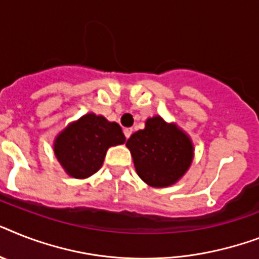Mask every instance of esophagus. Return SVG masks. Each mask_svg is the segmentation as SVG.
<instances>
[{
  "instance_id": "esophagus-1",
  "label": "esophagus",
  "mask_w": 259,
  "mask_h": 259,
  "mask_svg": "<svg viewBox=\"0 0 259 259\" xmlns=\"http://www.w3.org/2000/svg\"><path fill=\"white\" fill-rule=\"evenodd\" d=\"M132 132H133V130L130 129V127H126V129H123V133H125L126 138H129L130 134H132Z\"/></svg>"
}]
</instances>
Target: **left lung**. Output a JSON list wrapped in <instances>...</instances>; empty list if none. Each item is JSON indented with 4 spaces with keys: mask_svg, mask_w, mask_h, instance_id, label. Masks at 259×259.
Wrapping results in <instances>:
<instances>
[{
    "mask_svg": "<svg viewBox=\"0 0 259 259\" xmlns=\"http://www.w3.org/2000/svg\"><path fill=\"white\" fill-rule=\"evenodd\" d=\"M126 146L137 174L153 188L176 184L188 171L194 155L190 137L159 115L146 119L145 129L132 134Z\"/></svg>",
    "mask_w": 259,
    "mask_h": 259,
    "instance_id": "1",
    "label": "left lung"
}]
</instances>
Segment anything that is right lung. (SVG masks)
<instances>
[{"instance_id":"right-lung-1","label":"right lung","mask_w":259,"mask_h":259,"mask_svg":"<svg viewBox=\"0 0 259 259\" xmlns=\"http://www.w3.org/2000/svg\"><path fill=\"white\" fill-rule=\"evenodd\" d=\"M125 141L118 123L88 113L57 136L54 154L70 177L83 180L100 170L110 146Z\"/></svg>"}]
</instances>
